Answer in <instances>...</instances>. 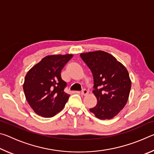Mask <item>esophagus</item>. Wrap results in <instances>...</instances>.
I'll return each mask as SVG.
<instances>
[{"label":"esophagus","instance_id":"obj_1","mask_svg":"<svg viewBox=\"0 0 154 154\" xmlns=\"http://www.w3.org/2000/svg\"><path fill=\"white\" fill-rule=\"evenodd\" d=\"M88 92H88V90H87L86 89H83L82 91V92H81V94L83 95V96H85V95L88 94Z\"/></svg>","mask_w":154,"mask_h":154}]
</instances>
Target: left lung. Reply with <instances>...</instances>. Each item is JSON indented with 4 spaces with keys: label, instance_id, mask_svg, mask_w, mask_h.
Returning <instances> with one entry per match:
<instances>
[{
    "label": "left lung",
    "instance_id": "obj_1",
    "mask_svg": "<svg viewBox=\"0 0 154 154\" xmlns=\"http://www.w3.org/2000/svg\"><path fill=\"white\" fill-rule=\"evenodd\" d=\"M80 56L92 72L97 104L90 111L100 119H110L123 109L128 99L131 81L123 64L110 54L96 51Z\"/></svg>",
    "mask_w": 154,
    "mask_h": 154
}]
</instances>
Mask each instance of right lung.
<instances>
[{"instance_id": "right-lung-1", "label": "right lung", "mask_w": 154, "mask_h": 154, "mask_svg": "<svg viewBox=\"0 0 154 154\" xmlns=\"http://www.w3.org/2000/svg\"><path fill=\"white\" fill-rule=\"evenodd\" d=\"M72 57L48 56L27 72L23 89L28 104L38 116L51 118L64 108L70 95L64 92L66 83L60 74Z\"/></svg>"}]
</instances>
